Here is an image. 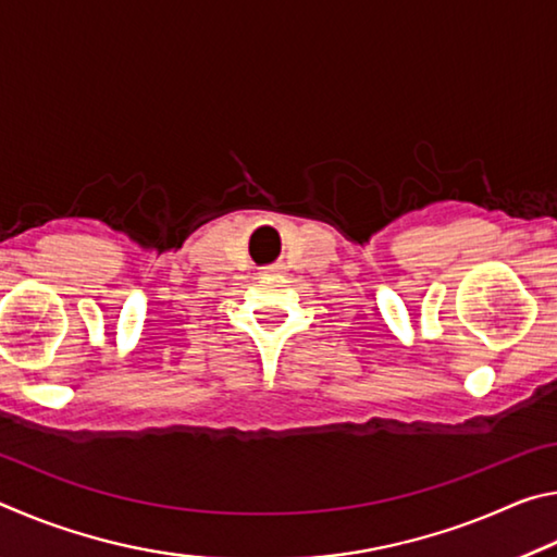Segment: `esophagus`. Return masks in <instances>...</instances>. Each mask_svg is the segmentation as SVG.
I'll return each mask as SVG.
<instances>
[{"label":"esophagus","instance_id":"obj_1","mask_svg":"<svg viewBox=\"0 0 557 557\" xmlns=\"http://www.w3.org/2000/svg\"><path fill=\"white\" fill-rule=\"evenodd\" d=\"M265 272H268V275H272V277H285L287 275V265H285V262H275V265L265 268Z\"/></svg>","mask_w":557,"mask_h":557}]
</instances>
